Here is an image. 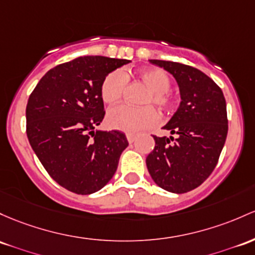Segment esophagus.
<instances>
[{"mask_svg":"<svg viewBox=\"0 0 255 255\" xmlns=\"http://www.w3.org/2000/svg\"><path fill=\"white\" fill-rule=\"evenodd\" d=\"M135 138L136 136L134 135V134H127V140H128V142H129V144H132V142L135 140Z\"/></svg>","mask_w":255,"mask_h":255,"instance_id":"1","label":"esophagus"}]
</instances>
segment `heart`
Here are the masks:
<instances>
[{
    "label": "heart",
    "instance_id": "b5f03b06",
    "mask_svg": "<svg viewBox=\"0 0 255 255\" xmlns=\"http://www.w3.org/2000/svg\"><path fill=\"white\" fill-rule=\"evenodd\" d=\"M129 75H123L120 71L108 74L100 86V97L106 104H116L122 98L127 78ZM149 92L145 94L144 104H155L161 109H168L173 104V97L169 92L170 80L166 71L157 68L140 70L135 74ZM159 122V114L151 105L133 108L128 105H120L109 110L106 115V123L114 129L126 133H139L155 127Z\"/></svg>",
    "mask_w": 255,
    "mask_h": 255
}]
</instances>
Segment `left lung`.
Returning <instances> with one entry per match:
<instances>
[{
    "label": "left lung",
    "mask_w": 255,
    "mask_h": 255,
    "mask_svg": "<svg viewBox=\"0 0 255 255\" xmlns=\"http://www.w3.org/2000/svg\"><path fill=\"white\" fill-rule=\"evenodd\" d=\"M150 63L173 75L181 102L163 127L177 138L152 135L155 149L146 166L159 187L184 194L200 186L217 166L228 135L225 98L220 87L198 69L174 61Z\"/></svg>",
    "instance_id": "8db88e82"
}]
</instances>
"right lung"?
I'll use <instances>...</instances> for the list:
<instances>
[{
  "label": "right lung",
  "mask_w": 255,
  "mask_h": 255,
  "mask_svg": "<svg viewBox=\"0 0 255 255\" xmlns=\"http://www.w3.org/2000/svg\"><path fill=\"white\" fill-rule=\"evenodd\" d=\"M127 59L87 55L50 69L30 94L26 134L48 174L69 191L89 195L114 177L128 146L119 130H96L104 119L100 86Z\"/></svg>",
  "instance_id": "add662e5"
}]
</instances>
